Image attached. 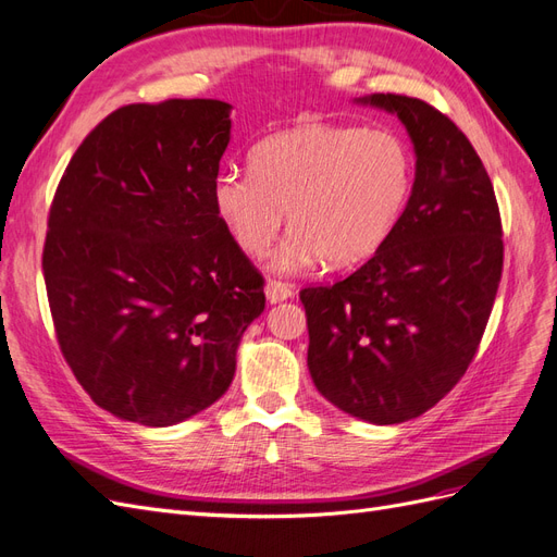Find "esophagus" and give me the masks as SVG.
<instances>
[{
    "label": "esophagus",
    "mask_w": 557,
    "mask_h": 557,
    "mask_svg": "<svg viewBox=\"0 0 557 557\" xmlns=\"http://www.w3.org/2000/svg\"><path fill=\"white\" fill-rule=\"evenodd\" d=\"M264 293H267V299L272 301V305H278V301H283V299H290V297L295 295L293 285L283 283V281H267V285H264Z\"/></svg>",
    "instance_id": "esophagus-1"
}]
</instances>
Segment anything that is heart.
Wrapping results in <instances>:
<instances>
[{
	"mask_svg": "<svg viewBox=\"0 0 557 557\" xmlns=\"http://www.w3.org/2000/svg\"><path fill=\"white\" fill-rule=\"evenodd\" d=\"M248 162L250 174L215 178L213 209L248 256H264L288 211L293 232L272 262L283 274L372 258L407 209L416 174L399 134L315 121L262 139Z\"/></svg>",
	"mask_w": 557,
	"mask_h": 557,
	"instance_id": "b5f03b06",
	"label": "heart"
}]
</instances>
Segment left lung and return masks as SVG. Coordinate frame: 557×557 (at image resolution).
<instances>
[{
    "instance_id": "left-lung-1",
    "label": "left lung",
    "mask_w": 557,
    "mask_h": 557,
    "mask_svg": "<svg viewBox=\"0 0 557 557\" xmlns=\"http://www.w3.org/2000/svg\"><path fill=\"white\" fill-rule=\"evenodd\" d=\"M395 113L416 150L397 227L358 272L299 293L318 393L374 425L418 418L476 356L502 278L499 207L474 146L407 95L356 99Z\"/></svg>"
}]
</instances>
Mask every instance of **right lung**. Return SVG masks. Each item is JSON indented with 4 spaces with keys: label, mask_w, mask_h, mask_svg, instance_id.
Masks as SVG:
<instances>
[{
    "label": "right lung",
    "mask_w": 557,
    "mask_h": 557,
    "mask_svg": "<svg viewBox=\"0 0 557 557\" xmlns=\"http://www.w3.org/2000/svg\"><path fill=\"white\" fill-rule=\"evenodd\" d=\"M221 99L129 104L66 164L44 278L58 344L97 407L148 428L221 399L264 278L215 215Z\"/></svg>",
    "instance_id": "right-lung-1"
}]
</instances>
